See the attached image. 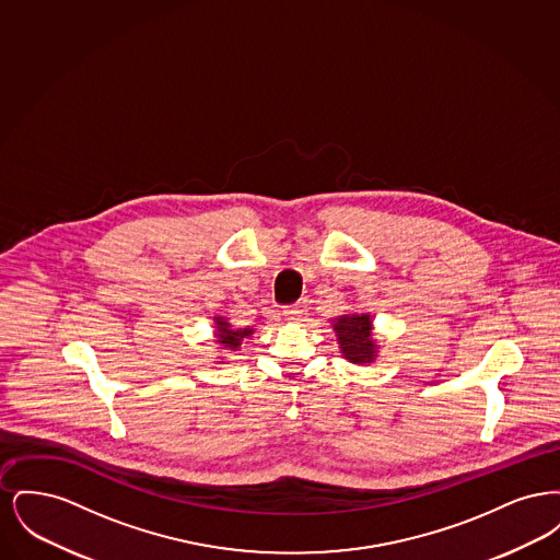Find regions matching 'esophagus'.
Returning a JSON list of instances; mask_svg holds the SVG:
<instances>
[{
  "label": "esophagus",
  "mask_w": 560,
  "mask_h": 560,
  "mask_svg": "<svg viewBox=\"0 0 560 560\" xmlns=\"http://www.w3.org/2000/svg\"><path fill=\"white\" fill-rule=\"evenodd\" d=\"M306 315H308V311H306L304 304H293V306H288L283 311V317H285V320H290V323H302V320L306 319Z\"/></svg>",
  "instance_id": "obj_1"
}]
</instances>
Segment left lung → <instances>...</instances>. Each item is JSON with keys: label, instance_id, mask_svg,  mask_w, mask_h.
I'll return each mask as SVG.
<instances>
[{"label": "left lung", "instance_id": "left-lung-1", "mask_svg": "<svg viewBox=\"0 0 560 560\" xmlns=\"http://www.w3.org/2000/svg\"><path fill=\"white\" fill-rule=\"evenodd\" d=\"M336 334V342L342 357L352 365L373 363L380 354V345L373 334V319L370 313L352 311L329 320Z\"/></svg>", "mask_w": 560, "mask_h": 560}]
</instances>
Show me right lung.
Wrapping results in <instances>:
<instances>
[{"label": "right lung", "mask_w": 560, "mask_h": 560, "mask_svg": "<svg viewBox=\"0 0 560 560\" xmlns=\"http://www.w3.org/2000/svg\"><path fill=\"white\" fill-rule=\"evenodd\" d=\"M252 336H254V327H249V325L247 327H235L226 317L213 315V342L220 348L215 352L235 354L243 347V340H247ZM215 359H220V357H215ZM218 363H224V359L218 361Z\"/></svg>", "instance_id": "1"}]
</instances>
